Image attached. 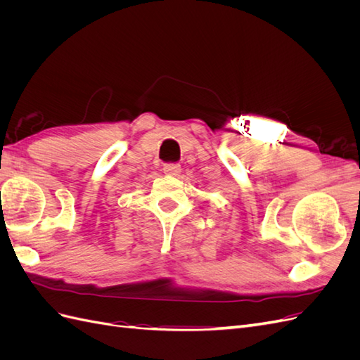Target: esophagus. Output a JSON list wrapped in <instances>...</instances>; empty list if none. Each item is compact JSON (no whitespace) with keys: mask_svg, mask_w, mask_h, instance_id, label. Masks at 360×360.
Instances as JSON below:
<instances>
[{"mask_svg":"<svg viewBox=\"0 0 360 360\" xmlns=\"http://www.w3.org/2000/svg\"><path fill=\"white\" fill-rule=\"evenodd\" d=\"M163 172H165L169 177H179L181 172V167L177 165V163H167V165L163 167Z\"/></svg>","mask_w":360,"mask_h":360,"instance_id":"1","label":"esophagus"}]
</instances>
